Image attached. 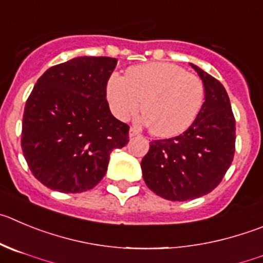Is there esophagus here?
I'll list each match as a JSON object with an SVG mask.
<instances>
[{
	"label": "esophagus",
	"instance_id": "1",
	"mask_svg": "<svg viewBox=\"0 0 263 263\" xmlns=\"http://www.w3.org/2000/svg\"><path fill=\"white\" fill-rule=\"evenodd\" d=\"M137 135H140L139 129L135 128V127H131V128H129V136L134 137V136H137Z\"/></svg>",
	"mask_w": 263,
	"mask_h": 263
}]
</instances>
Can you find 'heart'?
<instances>
[{
    "label": "heart",
    "mask_w": 263,
    "mask_h": 263,
    "mask_svg": "<svg viewBox=\"0 0 263 263\" xmlns=\"http://www.w3.org/2000/svg\"><path fill=\"white\" fill-rule=\"evenodd\" d=\"M110 107L126 120L141 107L152 132L171 137L187 131L202 109L205 88L193 73L174 63L152 62L111 75L106 84Z\"/></svg>",
    "instance_id": "obj_1"
}]
</instances>
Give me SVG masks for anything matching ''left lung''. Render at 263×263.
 <instances>
[{
	"mask_svg": "<svg viewBox=\"0 0 263 263\" xmlns=\"http://www.w3.org/2000/svg\"><path fill=\"white\" fill-rule=\"evenodd\" d=\"M202 80L205 102L183 135L154 140L141 161L145 184L170 201H187L212 192L235 154L236 126L230 98L215 78L192 65Z\"/></svg>",
	"mask_w": 263,
	"mask_h": 263,
	"instance_id": "8db88e82",
	"label": "left lung"
}]
</instances>
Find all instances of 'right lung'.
I'll list each match as a JSON object with an SVG mask.
<instances>
[{"instance_id": "1", "label": "right lung", "mask_w": 263, "mask_h": 263, "mask_svg": "<svg viewBox=\"0 0 263 263\" xmlns=\"http://www.w3.org/2000/svg\"><path fill=\"white\" fill-rule=\"evenodd\" d=\"M110 57H78L48 68L26 102L22 149L39 181L63 193L92 190L110 153L128 143V124L109 109Z\"/></svg>"}]
</instances>
